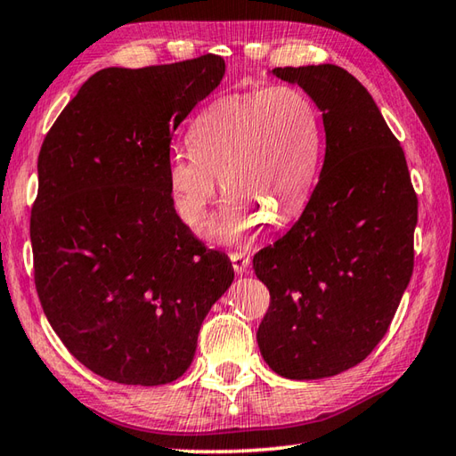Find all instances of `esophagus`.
Wrapping results in <instances>:
<instances>
[{
	"instance_id": "esophagus-1",
	"label": "esophagus",
	"mask_w": 456,
	"mask_h": 456,
	"mask_svg": "<svg viewBox=\"0 0 456 456\" xmlns=\"http://www.w3.org/2000/svg\"><path fill=\"white\" fill-rule=\"evenodd\" d=\"M230 259H232V267H234L236 273L244 275V273L249 272V262H252V259H249L248 254H244V252H232Z\"/></svg>"
}]
</instances>
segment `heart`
<instances>
[{
	"label": "heart",
	"mask_w": 456,
	"mask_h": 456,
	"mask_svg": "<svg viewBox=\"0 0 456 456\" xmlns=\"http://www.w3.org/2000/svg\"><path fill=\"white\" fill-rule=\"evenodd\" d=\"M191 150L167 163L175 208L191 228L208 220L218 181L228 194L215 226L224 241H240L267 216L291 218L317 179L322 126L313 98L299 86L222 96L204 108L189 129Z\"/></svg>",
	"instance_id": "b5f03b06"
}]
</instances>
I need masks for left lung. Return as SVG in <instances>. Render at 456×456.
Masks as SVG:
<instances>
[{"mask_svg": "<svg viewBox=\"0 0 456 456\" xmlns=\"http://www.w3.org/2000/svg\"><path fill=\"white\" fill-rule=\"evenodd\" d=\"M322 114L327 150L309 202L254 256L269 289L257 345L289 379L337 376L384 338L413 273L417 194L370 92L337 64L273 69Z\"/></svg>", "mask_w": 456, "mask_h": 456, "instance_id": "obj_1", "label": "left lung"}]
</instances>
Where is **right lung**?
<instances>
[{
	"mask_svg": "<svg viewBox=\"0 0 456 456\" xmlns=\"http://www.w3.org/2000/svg\"><path fill=\"white\" fill-rule=\"evenodd\" d=\"M224 69L208 53L98 70L41 145L29 226L37 295L70 354L111 382L181 378L234 280L230 257L176 215L167 179L175 129Z\"/></svg>",
	"mask_w": 456,
	"mask_h": 456,
	"instance_id": "add662e5",
	"label": "right lung"
}]
</instances>
